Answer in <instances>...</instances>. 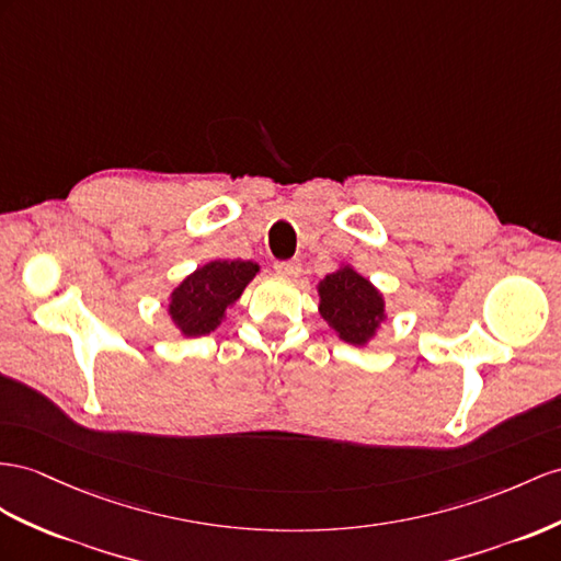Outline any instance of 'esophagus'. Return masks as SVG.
I'll return each instance as SVG.
<instances>
[{"label":"esophagus","instance_id":"obj_1","mask_svg":"<svg viewBox=\"0 0 561 561\" xmlns=\"http://www.w3.org/2000/svg\"><path fill=\"white\" fill-rule=\"evenodd\" d=\"M275 270L284 277H298L300 275V263L298 261H279V263H275Z\"/></svg>","mask_w":561,"mask_h":561}]
</instances>
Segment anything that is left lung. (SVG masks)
<instances>
[{"mask_svg":"<svg viewBox=\"0 0 561 561\" xmlns=\"http://www.w3.org/2000/svg\"><path fill=\"white\" fill-rule=\"evenodd\" d=\"M320 314L341 341L351 346H367L386 320L383 296L360 272L341 265L318 284Z\"/></svg>","mask_w":561,"mask_h":561,"instance_id":"obj_1","label":"left lung"}]
</instances>
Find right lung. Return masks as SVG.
<instances>
[{
    "label": "right lung",
    "mask_w": 561,
    "mask_h": 561,
    "mask_svg": "<svg viewBox=\"0 0 561 561\" xmlns=\"http://www.w3.org/2000/svg\"><path fill=\"white\" fill-rule=\"evenodd\" d=\"M253 261H210L184 277L170 294L168 314L182 336H206L220 327L225 310L257 275Z\"/></svg>",
    "instance_id": "obj_1"
}]
</instances>
